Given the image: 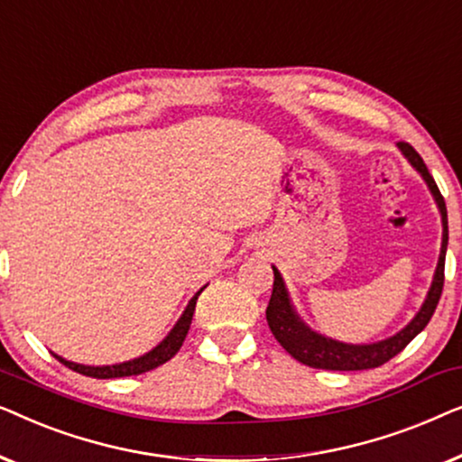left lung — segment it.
<instances>
[{
	"mask_svg": "<svg viewBox=\"0 0 462 462\" xmlns=\"http://www.w3.org/2000/svg\"><path fill=\"white\" fill-rule=\"evenodd\" d=\"M397 147L403 153V157L412 163V168L425 179L429 191L435 198V204L439 208L441 214V250H439V261L435 267V275L429 288L427 299L422 302L420 311L414 315V319L400 330L393 337L378 340V343L370 345H349L340 343V340L328 338L324 334L313 332L305 321L299 318V313L294 311L292 300L286 290V283L282 280V273L273 267V292H271V300L267 307V321L271 332L277 338L283 349H286L294 359H299L300 364L309 365V368H321V370H370L378 368V365L387 364L391 357H395L397 353L406 349V345L412 340L416 334L425 330V326L435 313L438 307L441 290H444V264H446V248H448V212H446V201L441 198L438 185H435L433 176L429 174V170L422 162V157L410 147L408 143H397Z\"/></svg>",
	"mask_w": 462,
	"mask_h": 462,
	"instance_id": "left-lung-1",
	"label": "left lung"
}]
</instances>
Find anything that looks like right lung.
<instances>
[{"instance_id":"1","label":"right lung","mask_w":462,"mask_h":462,"mask_svg":"<svg viewBox=\"0 0 462 462\" xmlns=\"http://www.w3.org/2000/svg\"><path fill=\"white\" fill-rule=\"evenodd\" d=\"M206 288V286H204ZM204 288L199 290L198 294L193 296L191 300H189V305L185 311H182L180 319L176 321L172 330L166 338L162 340L160 345L155 346V349H151L149 353H144V356L136 357V359H130V362H124V364H113V365H84V364H75V362H69V359H62L60 356H52L59 359L60 364H65L67 368H71L73 372H79V374L84 376H92V378H119V376H136V374H143V372H149L157 368V365L166 364L168 359H172L179 349L182 346V340H185L187 332H189V326H191V319H193V311H195V302H198V296L204 292Z\"/></svg>"}]
</instances>
